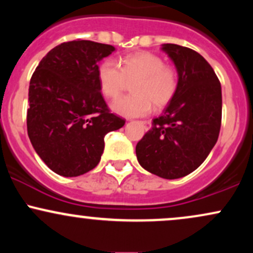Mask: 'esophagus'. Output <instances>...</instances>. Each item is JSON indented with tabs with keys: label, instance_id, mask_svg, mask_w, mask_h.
I'll list each match as a JSON object with an SVG mask.
<instances>
[{
	"label": "esophagus",
	"instance_id": "obj_1",
	"mask_svg": "<svg viewBox=\"0 0 253 253\" xmlns=\"http://www.w3.org/2000/svg\"><path fill=\"white\" fill-rule=\"evenodd\" d=\"M140 124H143V125H144L145 129H150V128H151V123H150V121H147V120H145V121H140Z\"/></svg>",
	"mask_w": 253,
	"mask_h": 253
}]
</instances>
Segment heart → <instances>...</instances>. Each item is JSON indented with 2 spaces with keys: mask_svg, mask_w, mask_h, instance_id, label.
Wrapping results in <instances>:
<instances>
[{
  "mask_svg": "<svg viewBox=\"0 0 253 253\" xmlns=\"http://www.w3.org/2000/svg\"><path fill=\"white\" fill-rule=\"evenodd\" d=\"M97 81L108 98H117L127 81H134L130 86L133 94L114 101L112 109L123 117L138 118L149 114L152 103L163 107L170 102L178 86V72L158 54L140 51L121 58L119 65L112 59L101 62Z\"/></svg>",
  "mask_w": 253,
  "mask_h": 253,
  "instance_id": "1",
  "label": "heart"
}]
</instances>
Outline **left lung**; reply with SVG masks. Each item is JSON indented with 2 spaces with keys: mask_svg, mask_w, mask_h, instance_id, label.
Instances as JSON below:
<instances>
[{
  "mask_svg": "<svg viewBox=\"0 0 253 253\" xmlns=\"http://www.w3.org/2000/svg\"><path fill=\"white\" fill-rule=\"evenodd\" d=\"M163 50L178 72V86L161 117L136 144L139 164L162 178L189 175L207 158L221 127V84L201 54L176 43Z\"/></svg>",
  "mask_w": 253,
  "mask_h": 253,
  "instance_id": "obj_1",
  "label": "left lung"
}]
</instances>
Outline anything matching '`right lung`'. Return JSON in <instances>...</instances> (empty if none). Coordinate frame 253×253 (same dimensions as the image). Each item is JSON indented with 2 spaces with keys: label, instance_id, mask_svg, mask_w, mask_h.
I'll list each match as a JSON object with an SVG mask.
<instances>
[{
  "label": "right lung",
  "instance_id": "obj_1",
  "mask_svg": "<svg viewBox=\"0 0 253 253\" xmlns=\"http://www.w3.org/2000/svg\"><path fill=\"white\" fill-rule=\"evenodd\" d=\"M115 47L90 40L56 46L40 60L30 82L27 132L53 172L76 177L92 170L104 135L125 125L110 113L97 81L98 62Z\"/></svg>",
  "mask_w": 253,
  "mask_h": 253
}]
</instances>
